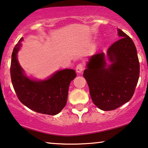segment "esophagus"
Here are the masks:
<instances>
[{"label":"esophagus","instance_id":"obj_1","mask_svg":"<svg viewBox=\"0 0 148 148\" xmlns=\"http://www.w3.org/2000/svg\"><path fill=\"white\" fill-rule=\"evenodd\" d=\"M83 69H84V66H83L82 64H79L76 66V72H78V73H81V72H82Z\"/></svg>","mask_w":148,"mask_h":148}]
</instances>
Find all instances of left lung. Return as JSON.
Listing matches in <instances>:
<instances>
[{
  "instance_id": "left-lung-1",
  "label": "left lung",
  "mask_w": 148,
  "mask_h": 148,
  "mask_svg": "<svg viewBox=\"0 0 148 148\" xmlns=\"http://www.w3.org/2000/svg\"><path fill=\"white\" fill-rule=\"evenodd\" d=\"M121 39L107 54L91 56L83 76L88 85L92 102L103 111H112L127 103L134 94L139 76V62L134 41L118 29ZM107 56L111 62L107 64Z\"/></svg>"
}]
</instances>
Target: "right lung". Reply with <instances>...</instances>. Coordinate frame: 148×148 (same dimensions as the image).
Segmentation results:
<instances>
[{
  "instance_id": "obj_1",
  "label": "right lung",
  "mask_w": 148,
  "mask_h": 148,
  "mask_svg": "<svg viewBox=\"0 0 148 148\" xmlns=\"http://www.w3.org/2000/svg\"><path fill=\"white\" fill-rule=\"evenodd\" d=\"M23 37L14 47L11 64L12 86L19 101L29 109L45 115H57L67 103L70 82L76 76L72 69L56 72L43 80L29 78L17 60Z\"/></svg>"
}]
</instances>
